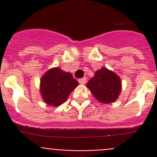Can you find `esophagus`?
Returning <instances> with one entry per match:
<instances>
[{"instance_id":"1","label":"esophagus","mask_w":157,"mask_h":157,"mask_svg":"<svg viewBox=\"0 0 157 157\" xmlns=\"http://www.w3.org/2000/svg\"><path fill=\"white\" fill-rule=\"evenodd\" d=\"M78 82H79L80 84H82V85L85 84V83L86 82V78L84 77V78H80V79L78 80Z\"/></svg>"}]
</instances>
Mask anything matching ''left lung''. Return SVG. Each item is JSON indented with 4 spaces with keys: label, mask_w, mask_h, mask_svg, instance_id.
I'll return each instance as SVG.
<instances>
[{
    "label": "left lung",
    "mask_w": 157,
    "mask_h": 157,
    "mask_svg": "<svg viewBox=\"0 0 157 157\" xmlns=\"http://www.w3.org/2000/svg\"><path fill=\"white\" fill-rule=\"evenodd\" d=\"M86 86L94 98L103 104L115 102L122 90L120 76L106 67L97 71L94 77L91 78Z\"/></svg>",
    "instance_id": "8db88e82"
}]
</instances>
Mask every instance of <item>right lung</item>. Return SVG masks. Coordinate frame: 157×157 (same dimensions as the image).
Segmentation results:
<instances>
[{"label": "right lung", "instance_id": "right-lung-1", "mask_svg": "<svg viewBox=\"0 0 157 157\" xmlns=\"http://www.w3.org/2000/svg\"><path fill=\"white\" fill-rule=\"evenodd\" d=\"M78 86L70 72L59 67L47 71L40 80V94L45 103L57 107L68 98L71 93Z\"/></svg>", "mask_w": 157, "mask_h": 157}]
</instances>
